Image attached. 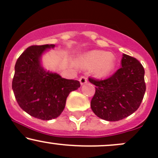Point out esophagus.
Wrapping results in <instances>:
<instances>
[{"label":"esophagus","instance_id":"1","mask_svg":"<svg viewBox=\"0 0 158 158\" xmlns=\"http://www.w3.org/2000/svg\"><path fill=\"white\" fill-rule=\"evenodd\" d=\"M80 82H81V84H85V83L87 82V77L86 76H81L80 77Z\"/></svg>","mask_w":158,"mask_h":158}]
</instances>
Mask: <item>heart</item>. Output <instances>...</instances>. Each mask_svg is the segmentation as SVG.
<instances>
[{
  "label": "heart",
  "mask_w": 158,
  "mask_h": 158,
  "mask_svg": "<svg viewBox=\"0 0 158 158\" xmlns=\"http://www.w3.org/2000/svg\"><path fill=\"white\" fill-rule=\"evenodd\" d=\"M82 64L88 68H95L97 75L106 77L109 75L115 66L114 58L104 52L93 51L84 55L81 58Z\"/></svg>",
  "instance_id": "b5f03b06"
}]
</instances>
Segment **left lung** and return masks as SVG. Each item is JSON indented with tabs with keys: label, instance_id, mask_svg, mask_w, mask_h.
I'll return each mask as SVG.
<instances>
[{
	"label": "left lung",
	"instance_id": "8db88e82",
	"mask_svg": "<svg viewBox=\"0 0 158 158\" xmlns=\"http://www.w3.org/2000/svg\"><path fill=\"white\" fill-rule=\"evenodd\" d=\"M96 86L93 112L106 121H118L139 109L146 90L144 69L134 57L123 54L122 67L106 79L89 77Z\"/></svg>",
	"mask_w": 158,
	"mask_h": 158
}]
</instances>
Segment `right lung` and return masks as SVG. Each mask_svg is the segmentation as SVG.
I'll return each instance as SVG.
<instances>
[{
	"mask_svg": "<svg viewBox=\"0 0 158 158\" xmlns=\"http://www.w3.org/2000/svg\"><path fill=\"white\" fill-rule=\"evenodd\" d=\"M54 47V44L28 47L16 62L12 81V89L20 108L43 120L59 116L68 96L81 86L78 81L62 78L42 67V54L47 48Z\"/></svg>",
	"mask_w": 158,
	"mask_h": 158,
	"instance_id": "right-lung-1",
	"label": "right lung"
}]
</instances>
